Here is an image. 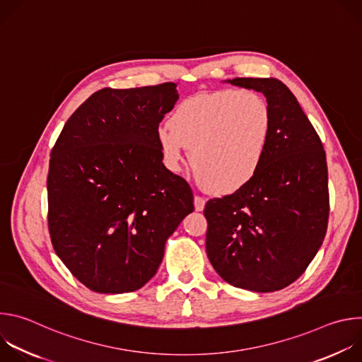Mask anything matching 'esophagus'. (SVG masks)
Masks as SVG:
<instances>
[{
    "label": "esophagus",
    "mask_w": 362,
    "mask_h": 362,
    "mask_svg": "<svg viewBox=\"0 0 362 362\" xmlns=\"http://www.w3.org/2000/svg\"><path fill=\"white\" fill-rule=\"evenodd\" d=\"M193 203H194V209L197 211V212H200V211H203L204 209V203H206V200L202 197V196H194V199H193Z\"/></svg>",
    "instance_id": "34e87169"
}]
</instances>
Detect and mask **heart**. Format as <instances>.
I'll return each instance as SVG.
<instances>
[{
  "label": "heart",
  "instance_id": "obj_1",
  "mask_svg": "<svg viewBox=\"0 0 362 362\" xmlns=\"http://www.w3.org/2000/svg\"><path fill=\"white\" fill-rule=\"evenodd\" d=\"M274 133L268 101L255 91L223 88L185 98L156 132L163 165L177 172L185 147L199 185L215 194L246 186L261 170Z\"/></svg>",
  "mask_w": 362,
  "mask_h": 362
}]
</instances>
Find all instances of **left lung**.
<instances>
[{
	"label": "left lung",
	"mask_w": 362,
	"mask_h": 362,
	"mask_svg": "<svg viewBox=\"0 0 362 362\" xmlns=\"http://www.w3.org/2000/svg\"><path fill=\"white\" fill-rule=\"evenodd\" d=\"M228 81L264 93L274 133L257 175L235 193L206 203V252L228 284L274 292L295 282L324 242L329 215L325 150L282 81L252 77Z\"/></svg>",
	"instance_id": "left-lung-1"
}]
</instances>
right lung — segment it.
I'll list each match as a JSON object with an SVG mask.
<instances>
[{
	"mask_svg": "<svg viewBox=\"0 0 362 362\" xmlns=\"http://www.w3.org/2000/svg\"><path fill=\"white\" fill-rule=\"evenodd\" d=\"M176 86L95 91L51 150V243L94 292L140 289L156 275L168 238L194 209L189 183L165 168L156 140L179 98Z\"/></svg>",
	"mask_w": 362,
	"mask_h": 362,
	"instance_id": "add662e5",
	"label": "right lung"
}]
</instances>
